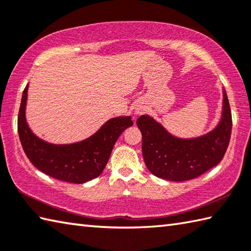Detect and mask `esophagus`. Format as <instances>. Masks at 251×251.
I'll list each match as a JSON object with an SVG mask.
<instances>
[{
    "mask_svg": "<svg viewBox=\"0 0 251 251\" xmlns=\"http://www.w3.org/2000/svg\"><path fill=\"white\" fill-rule=\"evenodd\" d=\"M144 112V108L141 107V106H136V108H135V114L136 115H138V114H141Z\"/></svg>",
    "mask_w": 251,
    "mask_h": 251,
    "instance_id": "esophagus-1",
    "label": "esophagus"
}]
</instances>
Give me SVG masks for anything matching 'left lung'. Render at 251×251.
<instances>
[{
  "label": "left lung",
  "instance_id": "8db88e82",
  "mask_svg": "<svg viewBox=\"0 0 251 251\" xmlns=\"http://www.w3.org/2000/svg\"><path fill=\"white\" fill-rule=\"evenodd\" d=\"M136 124L143 135V157L148 170L160 179L182 182L200 176L221 162L228 147L233 122L223 88L220 122L206 134L177 137L148 114L138 117Z\"/></svg>",
  "mask_w": 251,
  "mask_h": 251
}]
</instances>
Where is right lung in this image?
Returning a JSON list of instances; mask_svg holds the SVG:
<instances>
[{
	"label": "right lung",
	"mask_w": 251,
	"mask_h": 251,
	"mask_svg": "<svg viewBox=\"0 0 251 251\" xmlns=\"http://www.w3.org/2000/svg\"><path fill=\"white\" fill-rule=\"evenodd\" d=\"M28 84L23 91L17 129L22 147L29 161L54 179L85 183L103 172L114 145L126 128L133 126L131 116H117L106 121L93 135L72 144H51L36 136L26 121Z\"/></svg>",
	"instance_id": "obj_1"
}]
</instances>
